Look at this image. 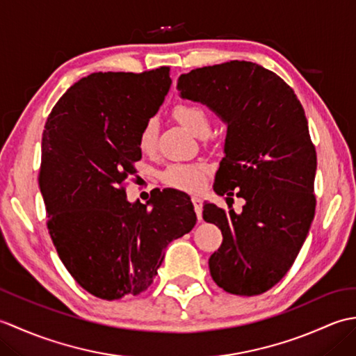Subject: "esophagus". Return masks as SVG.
<instances>
[{"mask_svg":"<svg viewBox=\"0 0 356 356\" xmlns=\"http://www.w3.org/2000/svg\"><path fill=\"white\" fill-rule=\"evenodd\" d=\"M191 200H193L195 214H197V218H199V220H202V211H203V202H202V199L199 197V195H191Z\"/></svg>","mask_w":356,"mask_h":356,"instance_id":"obj_1","label":"esophagus"}]
</instances>
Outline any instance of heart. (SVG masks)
Segmentation results:
<instances>
[{"label":"heart","mask_w":356,"mask_h":356,"mask_svg":"<svg viewBox=\"0 0 356 356\" xmlns=\"http://www.w3.org/2000/svg\"><path fill=\"white\" fill-rule=\"evenodd\" d=\"M174 116L180 124L191 133L203 136L209 133L211 118L208 110L197 102H179L172 110ZM157 139V122L149 119L142 127L139 133V148L151 151ZM208 171L207 163H171L162 171L161 177L163 184L184 191H195L203 184V176Z\"/></svg>","instance_id":"obj_1"}]
</instances>
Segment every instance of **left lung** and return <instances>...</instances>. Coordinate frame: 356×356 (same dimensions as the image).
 Masks as SVG:
<instances>
[{
  "label": "left lung",
  "instance_id": "8db88e82",
  "mask_svg": "<svg viewBox=\"0 0 356 356\" xmlns=\"http://www.w3.org/2000/svg\"><path fill=\"white\" fill-rule=\"evenodd\" d=\"M177 88L228 127L214 191L246 202L240 214L203 205L223 236L211 277L229 293L266 292L291 269L315 216L316 153L303 105L274 72L248 61L180 74Z\"/></svg>",
  "mask_w": 356,
  "mask_h": 356
}]
</instances>
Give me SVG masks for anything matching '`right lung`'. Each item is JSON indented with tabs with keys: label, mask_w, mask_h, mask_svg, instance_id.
I'll list each match as a JSON object with an SVG mask.
<instances>
[{
	"label": "right lung",
	"mask_w": 356,
	"mask_h": 356,
	"mask_svg": "<svg viewBox=\"0 0 356 356\" xmlns=\"http://www.w3.org/2000/svg\"><path fill=\"white\" fill-rule=\"evenodd\" d=\"M170 86V67L92 73L67 90L45 122L38 182L49 234L67 270L97 298L145 291L165 248L197 220L185 193L163 190L147 203L125 194L142 157L139 133Z\"/></svg>",
	"instance_id": "1"
}]
</instances>
